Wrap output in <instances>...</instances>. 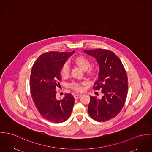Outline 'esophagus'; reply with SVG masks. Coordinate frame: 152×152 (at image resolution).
<instances>
[{"instance_id": "obj_1", "label": "esophagus", "mask_w": 152, "mask_h": 152, "mask_svg": "<svg viewBox=\"0 0 152 152\" xmlns=\"http://www.w3.org/2000/svg\"><path fill=\"white\" fill-rule=\"evenodd\" d=\"M81 96H82V94H81V93H77V94H74V97L75 99H79Z\"/></svg>"}]
</instances>
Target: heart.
Instances as JSON below:
<instances>
[{
    "mask_svg": "<svg viewBox=\"0 0 152 152\" xmlns=\"http://www.w3.org/2000/svg\"><path fill=\"white\" fill-rule=\"evenodd\" d=\"M74 61L77 66H78L81 69L84 70H86V69H88V67L91 65L90 61L88 58H86V57H85L83 56H79L77 57L74 59ZM94 70L91 68V69H90L88 72L90 74H93L94 73ZM69 74H70L69 66L67 63H64L61 68V75L63 78H66L69 76ZM71 87L73 89H74L75 91H80L82 89L81 83H78V82L72 83Z\"/></svg>",
    "mask_w": 152,
    "mask_h": 152,
    "instance_id": "obj_1",
    "label": "heart"
}]
</instances>
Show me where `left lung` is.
I'll list each match as a JSON object with an SVG mask.
<instances>
[{"label": "left lung", "mask_w": 152, "mask_h": 152, "mask_svg": "<svg viewBox=\"0 0 152 152\" xmlns=\"http://www.w3.org/2000/svg\"><path fill=\"white\" fill-rule=\"evenodd\" d=\"M96 59L99 66L98 79L94 89H101L100 99L90 96L88 112L96 121H104L115 118L121 111L127 95L128 78L120 59L111 51L103 49L84 50Z\"/></svg>", "instance_id": "8db88e82"}]
</instances>
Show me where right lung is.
Listing matches in <instances>:
<instances>
[{
	"label": "right lung",
	"mask_w": 152,
	"mask_h": 152,
	"mask_svg": "<svg viewBox=\"0 0 152 152\" xmlns=\"http://www.w3.org/2000/svg\"><path fill=\"white\" fill-rule=\"evenodd\" d=\"M71 52H49L38 58L33 65L30 78L32 99L41 115L53 123L66 121L70 116L74 97L65 94L62 100L56 98V88L61 80V70Z\"/></svg>",
	"instance_id": "1"
}]
</instances>
